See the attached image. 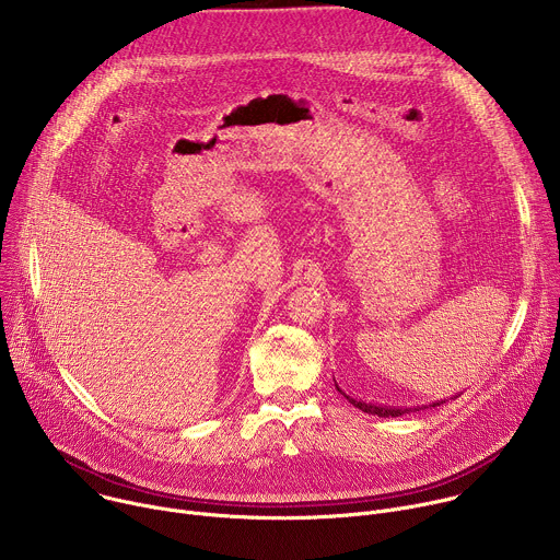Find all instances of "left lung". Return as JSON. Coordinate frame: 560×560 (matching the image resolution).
Returning <instances> with one entry per match:
<instances>
[{"label":"left lung","instance_id":"1","mask_svg":"<svg viewBox=\"0 0 560 560\" xmlns=\"http://www.w3.org/2000/svg\"><path fill=\"white\" fill-rule=\"evenodd\" d=\"M335 387L348 398V401L354 406V408H359L361 412H368V415H374V417H381V419H394V417H401V415H408V412H417V410H423V408H428V406H412V408H408V406H378V404H370V401H361V398H354V396H350V394H346L341 387H339V383H337V378H335ZM458 394H454V396H450V398H456ZM441 404H445V398H441V401H434V404H430V408H436V406H441Z\"/></svg>","mask_w":560,"mask_h":560}]
</instances>
